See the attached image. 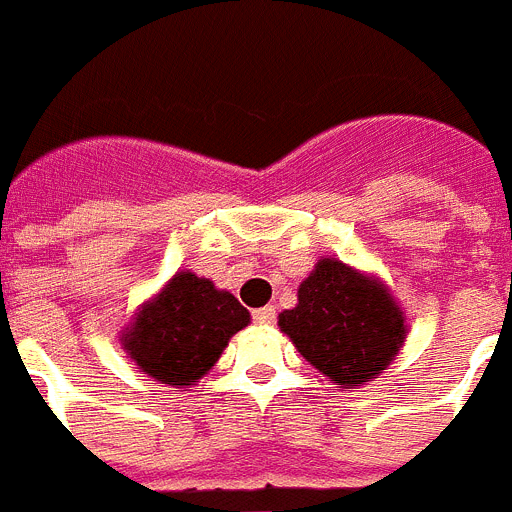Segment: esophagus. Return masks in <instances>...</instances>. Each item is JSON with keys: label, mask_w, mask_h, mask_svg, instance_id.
Returning a JSON list of instances; mask_svg holds the SVG:
<instances>
[{"label": "esophagus", "mask_w": 512, "mask_h": 512, "mask_svg": "<svg viewBox=\"0 0 512 512\" xmlns=\"http://www.w3.org/2000/svg\"><path fill=\"white\" fill-rule=\"evenodd\" d=\"M252 322L255 324H273L275 322V309L273 306H262V309L252 311Z\"/></svg>", "instance_id": "1"}]
</instances>
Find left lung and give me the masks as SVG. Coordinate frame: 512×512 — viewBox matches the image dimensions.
Wrapping results in <instances>:
<instances>
[{
    "mask_svg": "<svg viewBox=\"0 0 512 512\" xmlns=\"http://www.w3.org/2000/svg\"><path fill=\"white\" fill-rule=\"evenodd\" d=\"M281 330L332 384L353 389L386 371L404 342V317L379 281L324 257L283 311Z\"/></svg>",
    "mask_w": 512,
    "mask_h": 512,
    "instance_id": "obj_1",
    "label": "left lung"
}]
</instances>
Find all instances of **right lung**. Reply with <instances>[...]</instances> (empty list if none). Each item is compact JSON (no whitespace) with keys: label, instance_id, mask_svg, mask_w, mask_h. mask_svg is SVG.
Here are the masks:
<instances>
[{"label":"right lung","instance_id":"add662e5","mask_svg":"<svg viewBox=\"0 0 512 512\" xmlns=\"http://www.w3.org/2000/svg\"><path fill=\"white\" fill-rule=\"evenodd\" d=\"M247 324L250 311L229 291L193 273H177L139 311L123 345L151 379L185 389L211 371L229 337Z\"/></svg>","mask_w":512,"mask_h":512}]
</instances>
